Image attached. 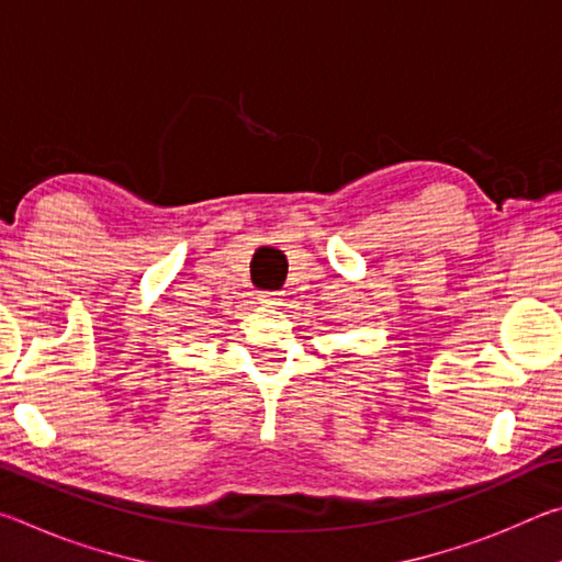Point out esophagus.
<instances>
[{
  "mask_svg": "<svg viewBox=\"0 0 562 562\" xmlns=\"http://www.w3.org/2000/svg\"><path fill=\"white\" fill-rule=\"evenodd\" d=\"M260 300H262V304H280L282 292H262Z\"/></svg>",
  "mask_w": 562,
  "mask_h": 562,
  "instance_id": "34e87169",
  "label": "esophagus"
}]
</instances>
